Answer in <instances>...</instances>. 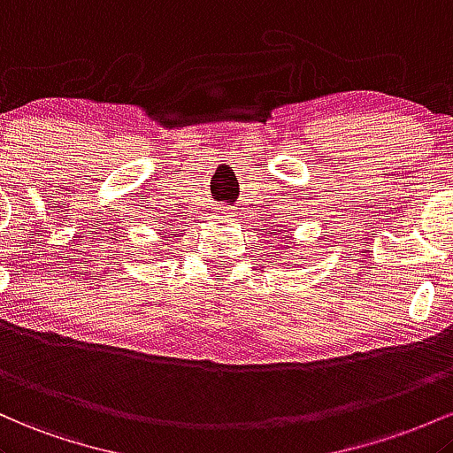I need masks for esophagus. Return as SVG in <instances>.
<instances>
[{
    "label": "esophagus",
    "instance_id": "34e87169",
    "mask_svg": "<svg viewBox=\"0 0 453 453\" xmlns=\"http://www.w3.org/2000/svg\"><path fill=\"white\" fill-rule=\"evenodd\" d=\"M220 218H222V220H226V218H228V207H222V210H220Z\"/></svg>",
    "mask_w": 453,
    "mask_h": 453
}]
</instances>
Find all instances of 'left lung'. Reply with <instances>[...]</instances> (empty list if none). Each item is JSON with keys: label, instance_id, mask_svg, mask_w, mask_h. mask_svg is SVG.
Returning <instances> with one entry per match:
<instances>
[{"label": "left lung", "instance_id": "8db88e82", "mask_svg": "<svg viewBox=\"0 0 453 453\" xmlns=\"http://www.w3.org/2000/svg\"><path fill=\"white\" fill-rule=\"evenodd\" d=\"M280 240H287V235H284V237H280ZM288 248H291V246H288Z\"/></svg>", "mask_w": 453, "mask_h": 453}]
</instances>
